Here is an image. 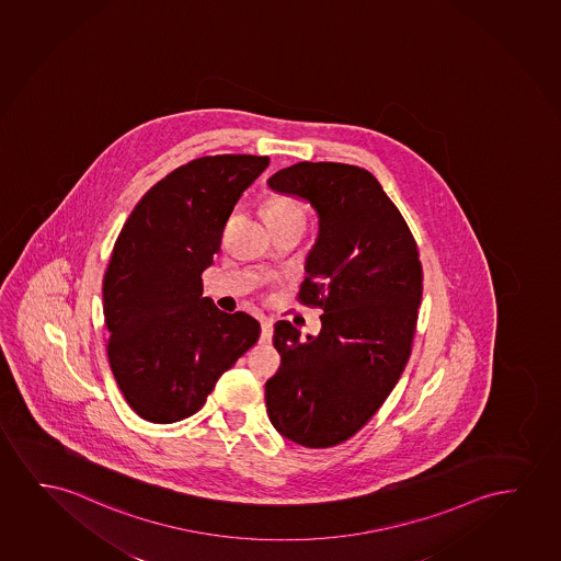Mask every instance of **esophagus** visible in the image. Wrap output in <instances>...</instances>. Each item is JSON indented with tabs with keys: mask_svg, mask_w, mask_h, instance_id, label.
I'll return each instance as SVG.
<instances>
[{
	"mask_svg": "<svg viewBox=\"0 0 561 561\" xmlns=\"http://www.w3.org/2000/svg\"><path fill=\"white\" fill-rule=\"evenodd\" d=\"M274 335V322L268 318H262L261 320V339L262 341H272Z\"/></svg>",
	"mask_w": 561,
	"mask_h": 561,
	"instance_id": "34e87169",
	"label": "esophagus"
}]
</instances>
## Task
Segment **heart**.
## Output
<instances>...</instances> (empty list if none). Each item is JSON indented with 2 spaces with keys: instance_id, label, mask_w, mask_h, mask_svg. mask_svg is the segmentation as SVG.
Here are the masks:
<instances>
[{
  "instance_id": "obj_1",
  "label": "heart",
  "mask_w": 561,
  "mask_h": 561,
  "mask_svg": "<svg viewBox=\"0 0 561 561\" xmlns=\"http://www.w3.org/2000/svg\"><path fill=\"white\" fill-rule=\"evenodd\" d=\"M262 218L266 224L305 222V210L297 201L287 197H270L262 207Z\"/></svg>"
}]
</instances>
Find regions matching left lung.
<instances>
[{
    "label": "left lung",
    "instance_id": "left-lung-1",
    "mask_svg": "<svg viewBox=\"0 0 561 561\" xmlns=\"http://www.w3.org/2000/svg\"><path fill=\"white\" fill-rule=\"evenodd\" d=\"M268 187L314 208L318 238L299 297L323 314L320 333L305 339L293 323H276L282 366L266 381V412L285 438L328 448L364 427L402 376L422 262L399 208L368 170L297 162L270 176Z\"/></svg>",
    "mask_w": 561,
    "mask_h": 561
}]
</instances>
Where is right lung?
I'll return each mask as SVG.
<instances>
[{
  "instance_id": "add662e5",
  "label": "right lung",
  "mask_w": 561,
  "mask_h": 561,
  "mask_svg": "<svg viewBox=\"0 0 561 561\" xmlns=\"http://www.w3.org/2000/svg\"><path fill=\"white\" fill-rule=\"evenodd\" d=\"M268 157L216 154L187 162L149 190L118 233L103 277L108 362L147 422L195 414L218 377L259 341L261 323L203 297L201 274L220 249L239 197Z\"/></svg>"
}]
</instances>
